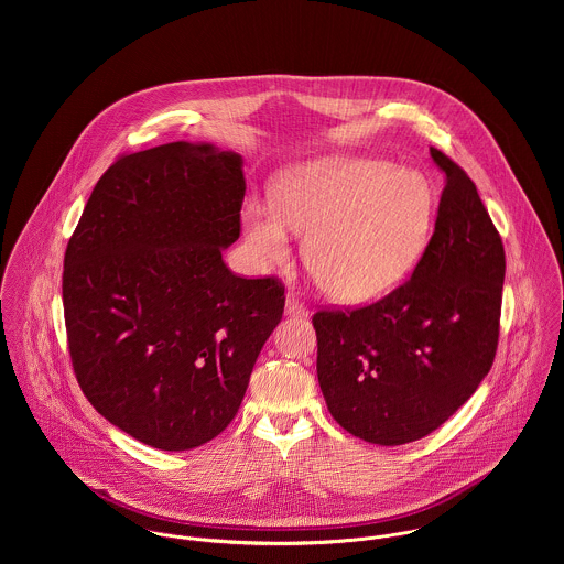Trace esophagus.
Returning a JSON list of instances; mask_svg holds the SVG:
<instances>
[{
  "label": "esophagus",
  "instance_id": "34e87169",
  "mask_svg": "<svg viewBox=\"0 0 564 564\" xmlns=\"http://www.w3.org/2000/svg\"><path fill=\"white\" fill-rule=\"evenodd\" d=\"M284 311H286V315H297V317H306L308 315V308L300 302V300H295V297H286V306H284Z\"/></svg>",
  "mask_w": 564,
  "mask_h": 564
}]
</instances>
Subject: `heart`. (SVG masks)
<instances>
[{"label":"heart","mask_w":564,"mask_h":564,"mask_svg":"<svg viewBox=\"0 0 564 564\" xmlns=\"http://www.w3.org/2000/svg\"><path fill=\"white\" fill-rule=\"evenodd\" d=\"M436 197L412 166L332 156L284 173L271 208L249 202L245 237L262 264H286V230L306 239L304 262L323 291L358 304L398 286L430 239Z\"/></svg>","instance_id":"1"}]
</instances>
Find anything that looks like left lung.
Segmentation results:
<instances>
[{
    "instance_id": "obj_1",
    "label": "left lung",
    "mask_w": 564,
    "mask_h": 564,
    "mask_svg": "<svg viewBox=\"0 0 564 564\" xmlns=\"http://www.w3.org/2000/svg\"><path fill=\"white\" fill-rule=\"evenodd\" d=\"M434 235L410 280L382 300L319 311L317 376L329 414L376 445L419 441L443 425L490 371L506 253L474 180L441 150Z\"/></svg>"
}]
</instances>
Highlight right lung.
I'll list each match as a JSON object with an SVG mask.
<instances>
[{"label": "right lung", "instance_id": "1", "mask_svg": "<svg viewBox=\"0 0 564 564\" xmlns=\"http://www.w3.org/2000/svg\"><path fill=\"white\" fill-rule=\"evenodd\" d=\"M242 161L208 143L123 154L95 184L65 251L74 373L132 438L184 452L239 412L284 313L278 278H241L221 251L241 235Z\"/></svg>", "mask_w": 564, "mask_h": 564}]
</instances>
